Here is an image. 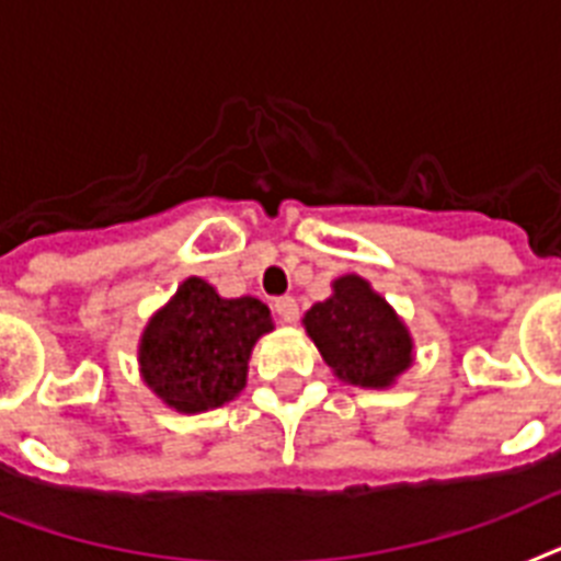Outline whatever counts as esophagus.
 <instances>
[{"label": "esophagus", "instance_id": "obj_1", "mask_svg": "<svg viewBox=\"0 0 561 561\" xmlns=\"http://www.w3.org/2000/svg\"><path fill=\"white\" fill-rule=\"evenodd\" d=\"M275 314L284 323H295L298 321V300L291 298V295H284V298L275 300Z\"/></svg>", "mask_w": 561, "mask_h": 561}]
</instances>
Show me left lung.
I'll list each match as a JSON object with an SVG mask.
<instances>
[{
  "label": "left lung",
  "mask_w": 561,
  "mask_h": 561,
  "mask_svg": "<svg viewBox=\"0 0 561 561\" xmlns=\"http://www.w3.org/2000/svg\"><path fill=\"white\" fill-rule=\"evenodd\" d=\"M304 330L337 381L360 390H390L415 360L404 318L355 272L332 280L330 298L304 314Z\"/></svg>",
  "instance_id": "obj_1"
}]
</instances>
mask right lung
<instances>
[{"label": "right lung", "mask_w": 561, "mask_h": 561, "mask_svg": "<svg viewBox=\"0 0 561 561\" xmlns=\"http://www.w3.org/2000/svg\"><path fill=\"white\" fill-rule=\"evenodd\" d=\"M272 330L263 300L224 298L192 275L148 318L137 344L140 378L174 413H208L240 396L254 344Z\"/></svg>", "instance_id": "obj_1"}]
</instances>
